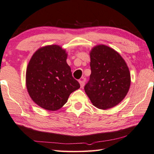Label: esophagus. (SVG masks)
<instances>
[{
	"label": "esophagus",
	"mask_w": 154,
	"mask_h": 154,
	"mask_svg": "<svg viewBox=\"0 0 154 154\" xmlns=\"http://www.w3.org/2000/svg\"><path fill=\"white\" fill-rule=\"evenodd\" d=\"M79 82H80V85L81 88H83L84 86H85V81L84 80H80Z\"/></svg>",
	"instance_id": "34e87169"
}]
</instances>
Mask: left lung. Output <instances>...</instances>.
I'll use <instances>...</instances> for the list:
<instances>
[{"mask_svg":"<svg viewBox=\"0 0 154 154\" xmlns=\"http://www.w3.org/2000/svg\"><path fill=\"white\" fill-rule=\"evenodd\" d=\"M91 74L85 91L98 109L115 106L125 97L131 84L129 68L119 54L108 46H96L91 52Z\"/></svg>","mask_w":154,"mask_h":154,"instance_id":"8db88e82","label":"left lung"}]
</instances>
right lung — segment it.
Instances as JSON below:
<instances>
[{
  "label": "right lung",
  "mask_w": 154,
  "mask_h": 154,
  "mask_svg": "<svg viewBox=\"0 0 154 154\" xmlns=\"http://www.w3.org/2000/svg\"><path fill=\"white\" fill-rule=\"evenodd\" d=\"M67 54L58 45L39 49L32 56L26 72V85L35 103L48 111H56L69 94L80 87L66 62Z\"/></svg>",
  "instance_id": "obj_1"
}]
</instances>
